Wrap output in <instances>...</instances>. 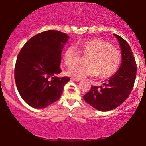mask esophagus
Instances as JSON below:
<instances>
[{"label":"esophagus","mask_w":146,"mask_h":146,"mask_svg":"<svg viewBox=\"0 0 146 146\" xmlns=\"http://www.w3.org/2000/svg\"><path fill=\"white\" fill-rule=\"evenodd\" d=\"M71 79H72V80L75 81V82H79V81L81 80L80 79H77V78H74V77H72Z\"/></svg>","instance_id":"esophagus-1"}]
</instances>
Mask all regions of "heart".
Returning <instances> with one entry per match:
<instances>
[{"instance_id": "heart-1", "label": "heart", "mask_w": 146, "mask_h": 146, "mask_svg": "<svg viewBox=\"0 0 146 146\" xmlns=\"http://www.w3.org/2000/svg\"><path fill=\"white\" fill-rule=\"evenodd\" d=\"M77 46L79 50L73 46H67L63 53L65 65L69 68L74 66L68 71L70 76L82 79L98 75L100 78L107 79L113 76L119 69L122 54L110 42L92 38L79 42ZM80 54L88 56L86 60L88 64L86 66L76 65L80 60Z\"/></svg>"}]
</instances>
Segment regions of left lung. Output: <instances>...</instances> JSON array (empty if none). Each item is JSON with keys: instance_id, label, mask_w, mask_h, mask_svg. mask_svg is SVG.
<instances>
[{"instance_id": "left-lung-1", "label": "left lung", "mask_w": 146, "mask_h": 146, "mask_svg": "<svg viewBox=\"0 0 146 146\" xmlns=\"http://www.w3.org/2000/svg\"><path fill=\"white\" fill-rule=\"evenodd\" d=\"M122 51V63L117 73L110 77L104 87L92 86L84 96L87 103L100 111H108L120 106L128 98L133 88L137 64L129 44L117 34Z\"/></svg>"}]
</instances>
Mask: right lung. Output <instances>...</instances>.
<instances>
[{"label":"right lung","instance_id":"obj_1","mask_svg":"<svg viewBox=\"0 0 146 146\" xmlns=\"http://www.w3.org/2000/svg\"><path fill=\"white\" fill-rule=\"evenodd\" d=\"M69 36L56 30L42 32L24 44L17 58L15 80L20 96L27 104L45 108L61 96L69 77H58L61 52Z\"/></svg>","mask_w":146,"mask_h":146}]
</instances>
